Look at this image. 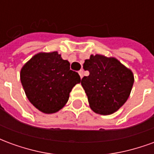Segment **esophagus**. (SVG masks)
I'll use <instances>...</instances> for the list:
<instances>
[{
  "label": "esophagus",
  "instance_id": "1",
  "mask_svg": "<svg viewBox=\"0 0 154 154\" xmlns=\"http://www.w3.org/2000/svg\"><path fill=\"white\" fill-rule=\"evenodd\" d=\"M78 73H79V75H80L81 78H82V77H83V70H80L79 72H78Z\"/></svg>",
  "mask_w": 154,
  "mask_h": 154
}]
</instances>
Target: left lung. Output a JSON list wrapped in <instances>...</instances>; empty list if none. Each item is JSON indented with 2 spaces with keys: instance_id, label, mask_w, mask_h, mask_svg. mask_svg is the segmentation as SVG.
Instances as JSON below:
<instances>
[{
  "instance_id": "obj_1",
  "label": "left lung",
  "mask_w": 154,
  "mask_h": 154,
  "mask_svg": "<svg viewBox=\"0 0 154 154\" xmlns=\"http://www.w3.org/2000/svg\"><path fill=\"white\" fill-rule=\"evenodd\" d=\"M83 68L90 74L82 79L81 84L94 112L110 115L125 103L134 82L131 70L115 57L100 54L91 55Z\"/></svg>"
}]
</instances>
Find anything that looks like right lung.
Listing matches in <instances>:
<instances>
[{
  "label": "right lung",
  "mask_w": 154,
  "mask_h": 154,
  "mask_svg": "<svg viewBox=\"0 0 154 154\" xmlns=\"http://www.w3.org/2000/svg\"><path fill=\"white\" fill-rule=\"evenodd\" d=\"M25 95L35 107L53 114L66 105L72 87L80 83L79 74L70 70V63L57 52L39 53L20 71Z\"/></svg>",
  "instance_id": "1"
}]
</instances>
